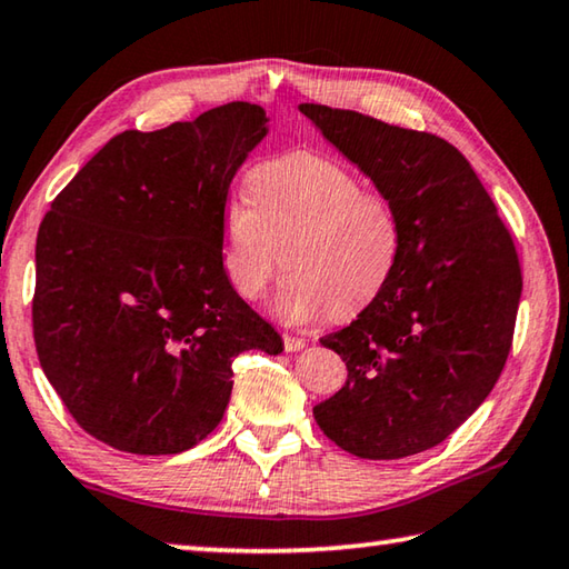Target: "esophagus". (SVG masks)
Here are the masks:
<instances>
[{
    "label": "esophagus",
    "mask_w": 569,
    "mask_h": 569,
    "mask_svg": "<svg viewBox=\"0 0 569 569\" xmlns=\"http://www.w3.org/2000/svg\"><path fill=\"white\" fill-rule=\"evenodd\" d=\"M283 346H286L288 353H296V351L303 349L306 339H301V336H293V333H286V336H283Z\"/></svg>",
    "instance_id": "1"
}]
</instances>
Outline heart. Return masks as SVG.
I'll use <instances>...</instances> for the list:
<instances>
[{
  "instance_id": "b5f03b06",
  "label": "heart",
  "mask_w": 569,
  "mask_h": 569,
  "mask_svg": "<svg viewBox=\"0 0 569 569\" xmlns=\"http://www.w3.org/2000/svg\"><path fill=\"white\" fill-rule=\"evenodd\" d=\"M248 192L220 213V263L248 301L266 293L283 261L276 311L291 323L359 313L391 281L403 240L399 210L341 162L286 152L248 172Z\"/></svg>"
}]
</instances>
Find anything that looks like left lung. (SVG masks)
Here are the masks:
<instances>
[{"label":"left lung","instance_id":"8db88e82","mask_svg":"<svg viewBox=\"0 0 569 569\" xmlns=\"http://www.w3.org/2000/svg\"><path fill=\"white\" fill-rule=\"evenodd\" d=\"M301 112L393 200L403 233L387 288L321 339L349 379L313 407L316 423L361 459L419 455L459 429L505 369L522 296L515 240L447 140L326 104Z\"/></svg>","mask_w":569,"mask_h":569}]
</instances>
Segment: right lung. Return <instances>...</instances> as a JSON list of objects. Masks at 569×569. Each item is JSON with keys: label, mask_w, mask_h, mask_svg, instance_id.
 Listing matches in <instances>:
<instances>
[{"label": "right lung", "mask_w": 569, "mask_h": 569, "mask_svg": "<svg viewBox=\"0 0 569 569\" xmlns=\"http://www.w3.org/2000/svg\"><path fill=\"white\" fill-rule=\"evenodd\" d=\"M263 134L250 102L124 130L52 200L37 233L34 346L90 437L130 455L186 451L223 419L236 356L283 351L220 263L230 180Z\"/></svg>", "instance_id": "add662e5"}]
</instances>
